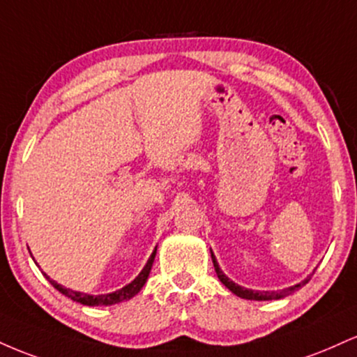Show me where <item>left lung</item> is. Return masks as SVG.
Instances as JSON below:
<instances>
[{"label":"left lung","mask_w":357,"mask_h":357,"mask_svg":"<svg viewBox=\"0 0 357 357\" xmlns=\"http://www.w3.org/2000/svg\"><path fill=\"white\" fill-rule=\"evenodd\" d=\"M211 260H213V265H215V272L221 280V284L227 287V289H230L231 292L235 294V296H238L241 298H248V301H277V298H284L287 296H290V294L296 292V290L301 289V287H304L307 282L310 280V277H307L304 282H301V284H297L294 287H289V289L277 290V292H258V290L245 289V287H240L238 284H235V282H231L230 278H228L223 272H221V268L218 267V261H216V258H215V255H213V252H211Z\"/></svg>","instance_id":"obj_1"}]
</instances>
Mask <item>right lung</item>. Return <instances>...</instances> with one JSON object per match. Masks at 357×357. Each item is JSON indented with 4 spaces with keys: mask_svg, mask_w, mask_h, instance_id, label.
Returning <instances> with one entry per match:
<instances>
[{
    "mask_svg": "<svg viewBox=\"0 0 357 357\" xmlns=\"http://www.w3.org/2000/svg\"><path fill=\"white\" fill-rule=\"evenodd\" d=\"M154 257H155V248H154L153 255H151L149 260H147L146 267L141 270V273H139V275L134 278V280L130 282L129 285L122 287V289L117 290V292L104 294V296H89V294L75 292V290L65 289V287L56 284L55 280H50V277H47V278L50 280V284L55 287V289L59 290L60 294H63V296L72 298V301L79 302V304H84V305H114V304H119V302H124V301H129V298H132L139 292V290L144 287L146 280H147V275H149V272H151V267H153Z\"/></svg>",
    "mask_w": 357,
    "mask_h": 357,
    "instance_id": "obj_1",
    "label": "right lung"
}]
</instances>
